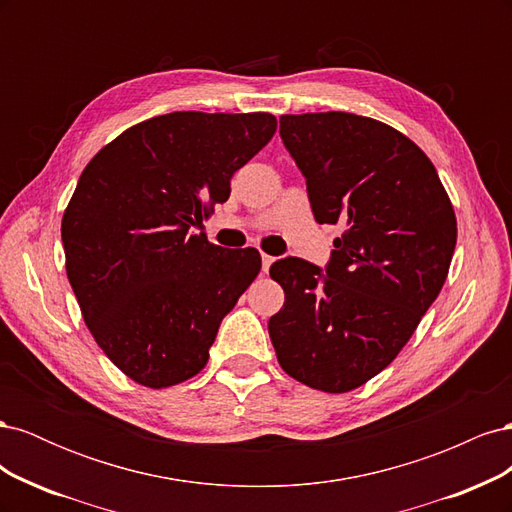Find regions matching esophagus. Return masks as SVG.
Wrapping results in <instances>:
<instances>
[{"mask_svg": "<svg viewBox=\"0 0 512 512\" xmlns=\"http://www.w3.org/2000/svg\"><path fill=\"white\" fill-rule=\"evenodd\" d=\"M273 260H275L273 256H269V254H262V271L267 273V271L271 269V265H273Z\"/></svg>", "mask_w": 512, "mask_h": 512, "instance_id": "esophagus-1", "label": "esophagus"}]
</instances>
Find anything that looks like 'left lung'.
<instances>
[{
	"label": "left lung",
	"mask_w": 512,
	"mask_h": 512,
	"mask_svg": "<svg viewBox=\"0 0 512 512\" xmlns=\"http://www.w3.org/2000/svg\"><path fill=\"white\" fill-rule=\"evenodd\" d=\"M280 136L318 224H344L327 269L273 262L286 292L269 335L282 369L348 393L389 365L436 301L457 220L436 166L408 136L352 113L282 115Z\"/></svg>",
	"instance_id": "1"
}]
</instances>
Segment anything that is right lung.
I'll use <instances>...</instances> for the list:
<instances>
[{"label": "right lung", "instance_id": "obj_1", "mask_svg": "<svg viewBox=\"0 0 512 512\" xmlns=\"http://www.w3.org/2000/svg\"><path fill=\"white\" fill-rule=\"evenodd\" d=\"M277 130L269 113H168L136 123L85 166L61 220L83 320L123 374L166 389L207 365L222 318L260 271L192 228Z\"/></svg>", "mask_w": 512, "mask_h": 512}]
</instances>
